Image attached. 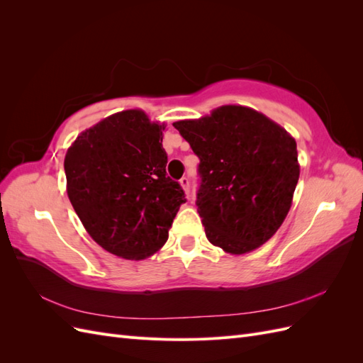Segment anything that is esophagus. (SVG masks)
Returning <instances> with one entry per match:
<instances>
[{"label":"esophagus","mask_w":363,"mask_h":363,"mask_svg":"<svg viewBox=\"0 0 363 363\" xmlns=\"http://www.w3.org/2000/svg\"><path fill=\"white\" fill-rule=\"evenodd\" d=\"M180 184H182V188L184 189L186 195H189V191H191V186H189V179H188V177H182V179H180Z\"/></svg>","instance_id":"obj_1"}]
</instances>
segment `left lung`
<instances>
[{
	"mask_svg": "<svg viewBox=\"0 0 363 363\" xmlns=\"http://www.w3.org/2000/svg\"><path fill=\"white\" fill-rule=\"evenodd\" d=\"M174 127L200 159L195 203L208 242L232 255L265 244L286 218L298 183L295 139L244 106L218 107Z\"/></svg>",
	"mask_w": 363,
	"mask_h": 363,
	"instance_id": "8db88e82",
	"label": "left lung"
}]
</instances>
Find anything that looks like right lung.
<instances>
[{
  "mask_svg": "<svg viewBox=\"0 0 363 363\" xmlns=\"http://www.w3.org/2000/svg\"><path fill=\"white\" fill-rule=\"evenodd\" d=\"M163 125L142 111L103 119L65 156L67 191L87 233L115 256L140 260L163 247L184 192L167 175Z\"/></svg>",
  "mask_w": 363,
  "mask_h": 363,
  "instance_id": "1",
  "label": "right lung"
}]
</instances>
